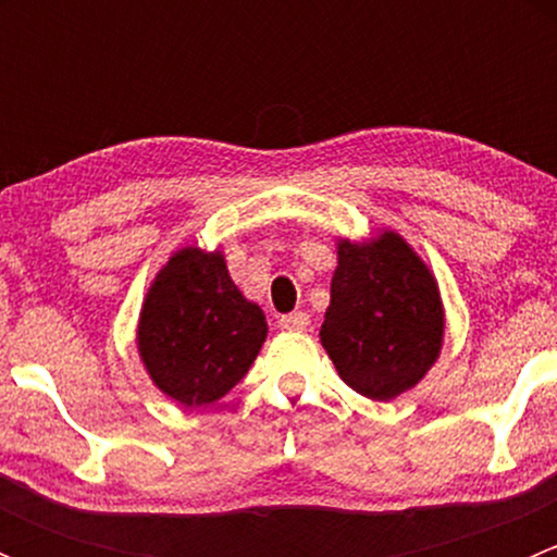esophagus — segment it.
<instances>
[{
  "label": "esophagus",
  "instance_id": "1",
  "mask_svg": "<svg viewBox=\"0 0 557 557\" xmlns=\"http://www.w3.org/2000/svg\"><path fill=\"white\" fill-rule=\"evenodd\" d=\"M280 325L288 331H305L307 325H310V314L307 312H290V314H283L280 318Z\"/></svg>",
  "mask_w": 557,
  "mask_h": 557
}]
</instances>
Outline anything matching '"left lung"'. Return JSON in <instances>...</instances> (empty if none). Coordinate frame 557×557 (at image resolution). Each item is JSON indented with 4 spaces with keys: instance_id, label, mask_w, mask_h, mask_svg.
Wrapping results in <instances>:
<instances>
[{
    "instance_id": "1",
    "label": "left lung",
    "mask_w": 557,
    "mask_h": 557,
    "mask_svg": "<svg viewBox=\"0 0 557 557\" xmlns=\"http://www.w3.org/2000/svg\"><path fill=\"white\" fill-rule=\"evenodd\" d=\"M445 342V305L429 263L401 234L336 239L320 345L361 396L391 401L429 374Z\"/></svg>"
}]
</instances>
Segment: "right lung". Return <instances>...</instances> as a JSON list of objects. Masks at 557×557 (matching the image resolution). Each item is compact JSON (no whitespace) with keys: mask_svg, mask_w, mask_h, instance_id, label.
<instances>
[{"mask_svg":"<svg viewBox=\"0 0 557 557\" xmlns=\"http://www.w3.org/2000/svg\"><path fill=\"white\" fill-rule=\"evenodd\" d=\"M263 342V310L234 285L221 250H174L139 310V361L153 385L183 407L226 396Z\"/></svg>","mask_w":557,"mask_h":557,"instance_id":"add662e5","label":"right lung"}]
</instances>
